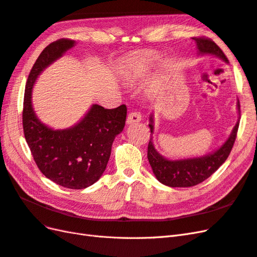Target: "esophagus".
I'll list each match as a JSON object with an SVG mask.
<instances>
[{"instance_id":"esophagus-1","label":"esophagus","mask_w":257,"mask_h":257,"mask_svg":"<svg viewBox=\"0 0 257 257\" xmlns=\"http://www.w3.org/2000/svg\"><path fill=\"white\" fill-rule=\"evenodd\" d=\"M141 121H142V114L139 112L132 111L127 114V119H126L127 124H133V123L141 122Z\"/></svg>"}]
</instances>
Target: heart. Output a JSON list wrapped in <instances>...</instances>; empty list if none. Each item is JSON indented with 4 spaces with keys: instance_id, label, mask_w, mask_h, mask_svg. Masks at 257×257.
<instances>
[{
    "instance_id": "1",
    "label": "heart",
    "mask_w": 257,
    "mask_h": 257,
    "mask_svg": "<svg viewBox=\"0 0 257 257\" xmlns=\"http://www.w3.org/2000/svg\"><path fill=\"white\" fill-rule=\"evenodd\" d=\"M125 76H128V77H130L131 74H130V73H125Z\"/></svg>"
}]
</instances>
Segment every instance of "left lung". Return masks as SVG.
<instances>
[{
  "mask_svg": "<svg viewBox=\"0 0 257 257\" xmlns=\"http://www.w3.org/2000/svg\"><path fill=\"white\" fill-rule=\"evenodd\" d=\"M197 44V48L200 53H211L221 58L225 62H228L222 49L212 40L205 36L192 37ZM238 110L240 111V104L238 102ZM150 132L153 133V118L150 116ZM239 127V121L232 130L229 138L224 145L212 154L205 155L201 158L169 161L163 158L161 154L154 149L152 137L148 145V160L152 167L153 174L158 180L172 188H190L197 185L208 179L215 173L223 163L226 161L228 155L235 144L237 132Z\"/></svg>",
  "mask_w": 257,
  "mask_h": 257,
  "instance_id": "8db88e82",
  "label": "left lung"
}]
</instances>
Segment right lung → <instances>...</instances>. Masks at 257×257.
Segmentation results:
<instances>
[{
	"label": "right lung",
	"instance_id": "add662e5",
	"mask_svg": "<svg viewBox=\"0 0 257 257\" xmlns=\"http://www.w3.org/2000/svg\"><path fill=\"white\" fill-rule=\"evenodd\" d=\"M74 45V41L61 38L49 44L37 58L26 84L22 125L42 174L64 188L81 190L95 183L105 172L114 137L125 125L127 109L125 105L113 109L93 105L78 124L60 131L46 126L37 119L31 102L37 76Z\"/></svg>",
	"mask_w": 257,
	"mask_h": 257
}]
</instances>
